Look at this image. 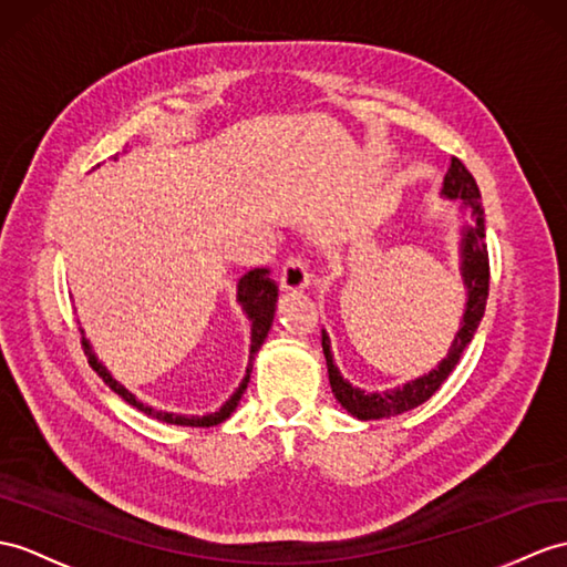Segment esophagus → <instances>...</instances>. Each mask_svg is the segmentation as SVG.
<instances>
[{"mask_svg":"<svg viewBox=\"0 0 567 567\" xmlns=\"http://www.w3.org/2000/svg\"><path fill=\"white\" fill-rule=\"evenodd\" d=\"M280 287L285 292H301L309 287V270L301 260H287L280 270Z\"/></svg>","mask_w":567,"mask_h":567,"instance_id":"34e87169","label":"esophagus"}]
</instances>
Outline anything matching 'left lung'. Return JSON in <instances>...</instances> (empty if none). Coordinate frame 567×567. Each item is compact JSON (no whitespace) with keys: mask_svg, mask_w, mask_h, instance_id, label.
<instances>
[{"mask_svg":"<svg viewBox=\"0 0 567 567\" xmlns=\"http://www.w3.org/2000/svg\"><path fill=\"white\" fill-rule=\"evenodd\" d=\"M442 195L450 200H462L464 207L471 213V224L464 227L462 234V278L466 285V309L462 316V326L452 340V348L446 358L434 367L425 377H417L399 389H389L381 393L362 391L352 386L348 379L340 377L338 367L331 354V340L326 331L321 336V346L328 364V379H331V389L336 393L338 403L358 420H381L393 417L405 411H413L420 403H425L434 391H437L446 377L454 372V367L462 360L466 346L478 331V323L485 313V301H488V287H491V266H488V246H485V217L481 205V190L476 186V178L471 171L452 156V166L444 176Z\"/></svg>","mask_w":567,"mask_h":567,"instance_id":"obj_1","label":"left lung"}]
</instances>
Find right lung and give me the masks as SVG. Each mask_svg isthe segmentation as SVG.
<instances>
[{
  "mask_svg": "<svg viewBox=\"0 0 567 567\" xmlns=\"http://www.w3.org/2000/svg\"><path fill=\"white\" fill-rule=\"evenodd\" d=\"M117 156V154H115ZM236 301H239L244 313L248 316V321H251V360L254 354L260 350V346L266 343L268 338V331L272 326V316H275V301H278V285H275V280H270V270L268 268H254L248 270L244 278L239 280V285H236ZM82 336H84V328H82ZM82 346H84V352L89 358V364L94 367V372L105 381V384L111 386V391H115L117 396H121L125 403H130L133 408H137V411H142L144 415H150L154 420H162V423H168V425H186V427H213V425H219L227 420L234 411L236 405H239L244 391L248 386V381H251V370L254 364L251 360H248V367H246V377L241 379L239 389H236L231 396L227 399V403H224L219 411L215 413H207V415H178V413H166V411H156V408L152 405H144L135 393H130L121 381H115L111 377V372L105 370V367L99 362L96 352L91 350L86 336L82 338Z\"/></svg>",
  "mask_w": 567,
  "mask_h": 567,
  "instance_id": "1",
  "label": "right lung"
}]
</instances>
